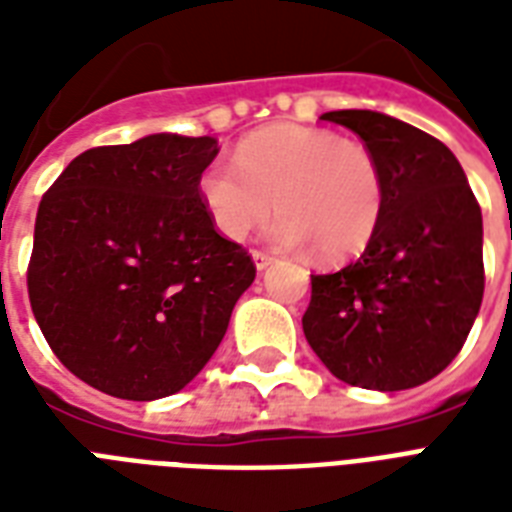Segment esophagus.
Here are the masks:
<instances>
[{
    "label": "esophagus",
    "instance_id": "34e87169",
    "mask_svg": "<svg viewBox=\"0 0 512 512\" xmlns=\"http://www.w3.org/2000/svg\"><path fill=\"white\" fill-rule=\"evenodd\" d=\"M252 257H255L257 271H265V268L273 263V257L268 255V252H260V249H255V252H252Z\"/></svg>",
    "mask_w": 512,
    "mask_h": 512
}]
</instances>
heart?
<instances>
[{
	"mask_svg": "<svg viewBox=\"0 0 512 512\" xmlns=\"http://www.w3.org/2000/svg\"><path fill=\"white\" fill-rule=\"evenodd\" d=\"M233 163L212 162L199 175L201 201L225 239H247L276 207V244H311L324 260H345L380 228L385 180L361 140L279 122L241 140Z\"/></svg>",
	"mask_w": 512,
	"mask_h": 512,
	"instance_id": "1",
	"label": "heart"
}]
</instances>
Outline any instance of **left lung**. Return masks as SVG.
I'll list each match as a JSON object with an SVG mask.
<instances>
[{
  "mask_svg": "<svg viewBox=\"0 0 512 512\" xmlns=\"http://www.w3.org/2000/svg\"><path fill=\"white\" fill-rule=\"evenodd\" d=\"M380 164L385 207L364 255L311 276L305 340L337 380L406 390L452 364L484 300V223L468 177L428 132L377 111H329Z\"/></svg>",
  "mask_w": 512,
  "mask_h": 512,
  "instance_id": "8db88e82",
  "label": "left lung"
}]
</instances>
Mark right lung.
Masks as SVG:
<instances>
[{"mask_svg":"<svg viewBox=\"0 0 512 512\" xmlns=\"http://www.w3.org/2000/svg\"><path fill=\"white\" fill-rule=\"evenodd\" d=\"M215 138L148 135L68 164L39 201L28 300L52 353L92 388L154 401L185 388L255 281L199 196Z\"/></svg>","mask_w":512,"mask_h":512,"instance_id":"obj_1","label":"right lung"}]
</instances>
